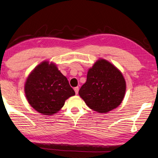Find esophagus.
<instances>
[{
  "instance_id": "1",
  "label": "esophagus",
  "mask_w": 158,
  "mask_h": 158,
  "mask_svg": "<svg viewBox=\"0 0 158 158\" xmlns=\"http://www.w3.org/2000/svg\"><path fill=\"white\" fill-rule=\"evenodd\" d=\"M74 91H75L76 94H78V93H79V87H75L74 88Z\"/></svg>"
}]
</instances>
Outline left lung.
Listing matches in <instances>:
<instances>
[{"label": "left lung", "instance_id": "1", "mask_svg": "<svg viewBox=\"0 0 158 158\" xmlns=\"http://www.w3.org/2000/svg\"><path fill=\"white\" fill-rule=\"evenodd\" d=\"M125 92L121 72L106 60L99 59L88 70L86 82L79 94L92 110L106 113L120 105Z\"/></svg>", "mask_w": 158, "mask_h": 158}]
</instances>
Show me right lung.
I'll list each match as a JSON object with an SVG mask.
<instances>
[{"label": "right lung", "mask_w": 158, "mask_h": 158, "mask_svg": "<svg viewBox=\"0 0 158 158\" xmlns=\"http://www.w3.org/2000/svg\"><path fill=\"white\" fill-rule=\"evenodd\" d=\"M27 102L34 110L45 115L58 112L65 101L75 94L66 77L56 65L44 61L34 68L25 84Z\"/></svg>", "instance_id": "right-lung-1"}]
</instances>
